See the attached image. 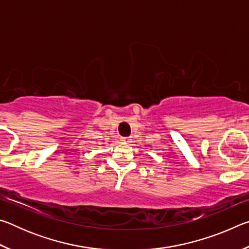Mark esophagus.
<instances>
[{
	"mask_svg": "<svg viewBox=\"0 0 249 249\" xmlns=\"http://www.w3.org/2000/svg\"><path fill=\"white\" fill-rule=\"evenodd\" d=\"M121 142H123V144H129V142H132V138H130V137H122Z\"/></svg>",
	"mask_w": 249,
	"mask_h": 249,
	"instance_id": "34e87169",
	"label": "esophagus"
}]
</instances>
